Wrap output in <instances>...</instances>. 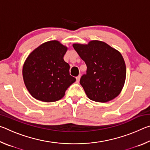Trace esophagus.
Returning <instances> with one entry per match:
<instances>
[{
    "instance_id": "esophagus-1",
    "label": "esophagus",
    "mask_w": 150,
    "mask_h": 150,
    "mask_svg": "<svg viewBox=\"0 0 150 150\" xmlns=\"http://www.w3.org/2000/svg\"><path fill=\"white\" fill-rule=\"evenodd\" d=\"M80 77H81V75H79V76H77V77H76V82H77V83H78L79 82Z\"/></svg>"
}]
</instances>
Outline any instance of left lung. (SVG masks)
<instances>
[{
	"label": "left lung",
	"instance_id": "8db88e82",
	"mask_svg": "<svg viewBox=\"0 0 150 150\" xmlns=\"http://www.w3.org/2000/svg\"><path fill=\"white\" fill-rule=\"evenodd\" d=\"M73 47L87 65V73L81 76L80 84L88 98L106 103L116 97L124 87L126 75L120 53L97 40Z\"/></svg>",
	"mask_w": 150,
	"mask_h": 150
}]
</instances>
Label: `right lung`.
<instances>
[{
    "label": "right lung",
    "instance_id": "obj_1",
    "mask_svg": "<svg viewBox=\"0 0 150 150\" xmlns=\"http://www.w3.org/2000/svg\"><path fill=\"white\" fill-rule=\"evenodd\" d=\"M67 50L54 40L40 45L28 57L22 75L33 97L44 102L59 100L76 81L69 74V65L63 59Z\"/></svg>",
    "mask_w": 150,
    "mask_h": 150
}]
</instances>
